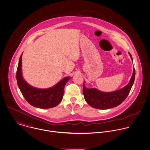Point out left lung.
Segmentation results:
<instances>
[{
    "instance_id": "obj_1",
    "label": "left lung",
    "mask_w": 150,
    "mask_h": 150,
    "mask_svg": "<svg viewBox=\"0 0 150 150\" xmlns=\"http://www.w3.org/2000/svg\"><path fill=\"white\" fill-rule=\"evenodd\" d=\"M132 61V57L129 53ZM135 78V70L133 68V74L129 82L123 88L112 92H103L96 88H88L83 83V94L84 100L91 107L98 109H109L120 105L128 96L132 87Z\"/></svg>"
}]
</instances>
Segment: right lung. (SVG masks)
Instances as JSON below:
<instances>
[{
  "label": "right lung",
  "instance_id": "add662e5",
  "mask_svg": "<svg viewBox=\"0 0 150 150\" xmlns=\"http://www.w3.org/2000/svg\"><path fill=\"white\" fill-rule=\"evenodd\" d=\"M22 57V53L19 58L16 77L18 87L25 100L33 106L41 109H48L56 106L63 99L64 86L71 77L63 78L48 88H35L27 83L23 78Z\"/></svg>",
  "mask_w": 150,
  "mask_h": 150
}]
</instances>
